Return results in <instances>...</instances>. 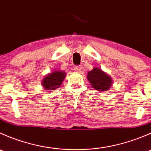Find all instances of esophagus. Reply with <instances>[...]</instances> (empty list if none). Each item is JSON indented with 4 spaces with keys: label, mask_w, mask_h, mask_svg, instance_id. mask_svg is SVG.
Returning <instances> with one entry per match:
<instances>
[{
    "label": "esophagus",
    "mask_w": 151,
    "mask_h": 151,
    "mask_svg": "<svg viewBox=\"0 0 151 151\" xmlns=\"http://www.w3.org/2000/svg\"><path fill=\"white\" fill-rule=\"evenodd\" d=\"M82 69V67L80 66H74V70H75L76 71H77V72H79V71H81Z\"/></svg>",
    "instance_id": "34e87169"
}]
</instances>
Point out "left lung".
<instances>
[{"label":"left lung","instance_id":"obj_1","mask_svg":"<svg viewBox=\"0 0 151 151\" xmlns=\"http://www.w3.org/2000/svg\"><path fill=\"white\" fill-rule=\"evenodd\" d=\"M87 77L92 88L98 91H107L112 85L110 77L98 68H93L90 71Z\"/></svg>","mask_w":151,"mask_h":151}]
</instances>
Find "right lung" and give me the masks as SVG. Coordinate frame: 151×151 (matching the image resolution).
Returning a JSON list of instances; mask_svg holds the SVG:
<instances>
[{"instance_id":"add662e5","label":"right lung","mask_w":151,"mask_h":151,"mask_svg":"<svg viewBox=\"0 0 151 151\" xmlns=\"http://www.w3.org/2000/svg\"><path fill=\"white\" fill-rule=\"evenodd\" d=\"M65 77L66 73L63 71H55L44 78L42 85L46 90H55L61 85Z\"/></svg>"}]
</instances>
